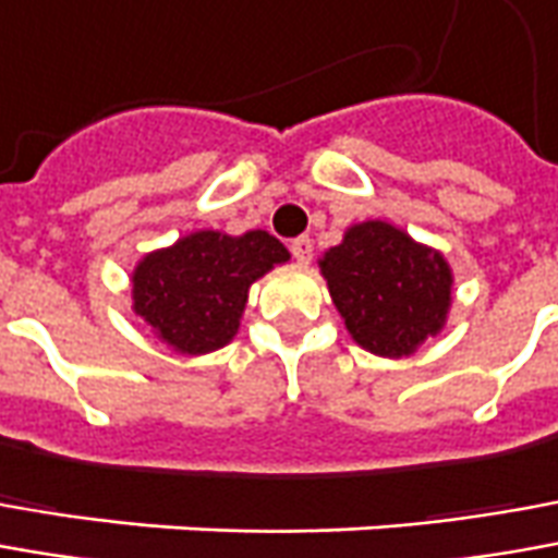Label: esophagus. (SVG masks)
I'll return each instance as SVG.
<instances>
[{
	"label": "esophagus",
	"instance_id": "esophagus-1",
	"mask_svg": "<svg viewBox=\"0 0 558 558\" xmlns=\"http://www.w3.org/2000/svg\"><path fill=\"white\" fill-rule=\"evenodd\" d=\"M291 255H294V260H298L301 267H306V264L313 260V240H310V236H298V240L291 242Z\"/></svg>",
	"mask_w": 558,
	"mask_h": 558
}]
</instances>
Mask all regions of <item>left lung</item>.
I'll return each instance as SVG.
<instances>
[{"label":"left lung","instance_id":"obj_1","mask_svg":"<svg viewBox=\"0 0 558 558\" xmlns=\"http://www.w3.org/2000/svg\"><path fill=\"white\" fill-rule=\"evenodd\" d=\"M349 337L379 359H410L447 328L456 276L440 248L391 221L349 225L318 257Z\"/></svg>","mask_w":558,"mask_h":558}]
</instances>
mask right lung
Returning a JSON list of instances; mask_svg holds the SVG:
<instances>
[{"label": "right lung", "instance_id": "1", "mask_svg": "<svg viewBox=\"0 0 558 558\" xmlns=\"http://www.w3.org/2000/svg\"><path fill=\"white\" fill-rule=\"evenodd\" d=\"M288 260L267 230H194L136 260L133 313L175 355H209L240 333L248 288Z\"/></svg>", "mask_w": 558, "mask_h": 558}]
</instances>
